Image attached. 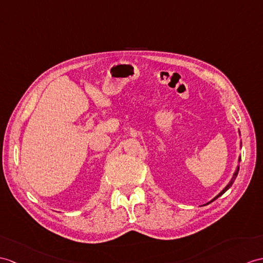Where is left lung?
Returning a JSON list of instances; mask_svg holds the SVG:
<instances>
[{"label": "left lung", "mask_w": 263, "mask_h": 263, "mask_svg": "<svg viewBox=\"0 0 263 263\" xmlns=\"http://www.w3.org/2000/svg\"><path fill=\"white\" fill-rule=\"evenodd\" d=\"M240 160H241V158H239V162H240ZM239 169H240V167H239V166H237V168H236V170H235V173L233 174V177H232V179L230 180V182H229V184L227 185V187H225V188L223 189V191H222L221 193H219V194L217 195V196H215V197H214V198H213V199H212L211 201H209V203H207V204H210V203H212V201H213V200H215V199H216V198H218L219 196H222V195H223V194H224L225 192H227V191H228V189H229V188H230V187H231L232 185H233V182H234V180H235V178H236V176H237V174H239ZM207 204H206V205H207Z\"/></svg>", "instance_id": "left-lung-1"}]
</instances>
